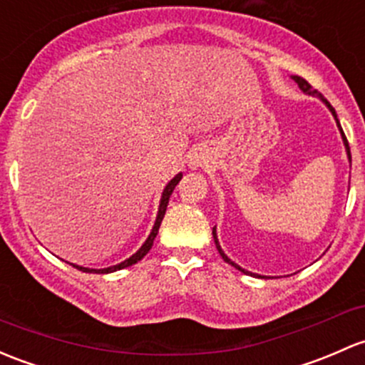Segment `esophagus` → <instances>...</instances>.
<instances>
[{"label": "esophagus", "mask_w": 365, "mask_h": 365, "mask_svg": "<svg viewBox=\"0 0 365 365\" xmlns=\"http://www.w3.org/2000/svg\"><path fill=\"white\" fill-rule=\"evenodd\" d=\"M202 163H205V160H202L201 159V157H199V155H194V157H190V168H194V170H195V168H199V166H202Z\"/></svg>", "instance_id": "34e87169"}]
</instances>
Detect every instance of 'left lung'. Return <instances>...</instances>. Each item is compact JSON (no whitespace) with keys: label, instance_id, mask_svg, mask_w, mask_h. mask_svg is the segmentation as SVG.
Here are the masks:
<instances>
[{"label":"left lung","instance_id":"left-lung-1","mask_svg":"<svg viewBox=\"0 0 365 365\" xmlns=\"http://www.w3.org/2000/svg\"><path fill=\"white\" fill-rule=\"evenodd\" d=\"M292 78L295 80V83H297V86H299V89H301L302 92H306V94H309V96H314V98L322 99V101H324V103H325V106H327V108H329V110H331V113H332V115H334V118H336V124H337V128H339V131H341V136H343V143H344V148H346V153H348V159H350V163H351V153H350V147H348V140H346V136H344L343 129H341V125H339V120H337V115H336V110H334V108H332V106H331V103H329V101H327V99H325V98H324V96H322V94H320V92H318L317 89H313V87H312V86H309V83H308V82H306V80H304V78H301V76H297V75H295V76H292ZM213 240H215V245H217V250H218V253H220V255H222V259H224V260H225V262H227V264H231V266H234V267H236V269H240V271H241V273H245V274H250V276H259V274H253V273H250V271L243 269V267H240V266H237V264H234V262H232V260H231V259H229V257H227V255H225V253H224V250H222V248H220V243H218V237H217V229H215V227H213ZM259 278H264V276H259Z\"/></svg>","mask_w":365,"mask_h":365}]
</instances>
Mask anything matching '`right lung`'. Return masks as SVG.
<instances>
[{
	"label": "right lung",
	"mask_w": 365,
	"mask_h": 365,
	"mask_svg": "<svg viewBox=\"0 0 365 365\" xmlns=\"http://www.w3.org/2000/svg\"><path fill=\"white\" fill-rule=\"evenodd\" d=\"M182 176H183L182 173H178V175H176L175 178H173L171 182L168 183L166 187H164V190H163V195H160V205H159V212H157L155 224H153V227H152V232H150V236H148V237H147V241H145V243L141 245V248H140V250H138L136 253H133V255L129 257V259H125L124 262L117 264V266H112V267H105V269H89V267L76 266V264H71V266H73V267H76V269L83 271V273H101V274H103V273H113V271L124 269V267H129V266H133V264H136L138 260H141V259H143V257L147 255V253H148V250H150V248H152V245H153V240H155L157 232H159L160 222H163L164 215H166L168 202H170V197H171L173 190H175V187L178 185V182H180V180H182Z\"/></svg>",
	"instance_id": "add662e5"
}]
</instances>
